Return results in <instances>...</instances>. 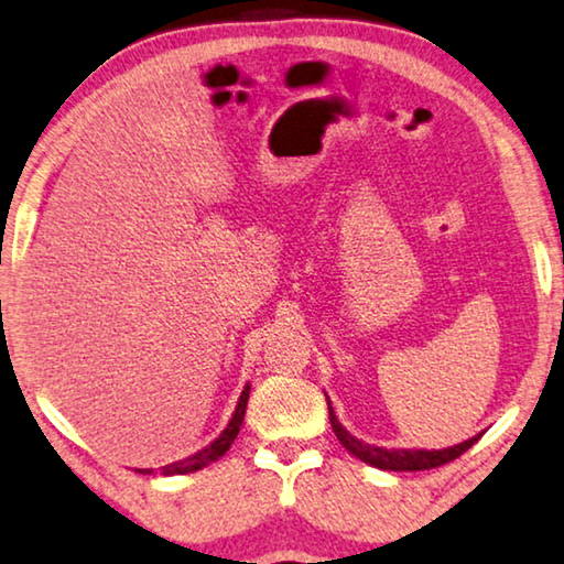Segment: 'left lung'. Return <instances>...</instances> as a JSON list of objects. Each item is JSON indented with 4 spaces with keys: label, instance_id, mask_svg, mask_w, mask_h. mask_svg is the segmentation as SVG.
Segmentation results:
<instances>
[{
    "label": "left lung",
    "instance_id": "left-lung-1",
    "mask_svg": "<svg viewBox=\"0 0 564 564\" xmlns=\"http://www.w3.org/2000/svg\"><path fill=\"white\" fill-rule=\"evenodd\" d=\"M327 411H330V423H333V431H335L337 441H340V444L348 448L352 456H358L360 462L376 466V469H386V471L436 469V466L454 462V458H458L464 452H469V448L481 436V433H479V436L464 441V444H456L452 448H441V452H421V448H380V446L362 444V441L350 436V433L340 426V421L335 419L330 401H327Z\"/></svg>",
    "mask_w": 564,
    "mask_h": 564
}]
</instances>
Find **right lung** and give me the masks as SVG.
<instances>
[{
	"label": "right lung",
	"instance_id": "obj_1",
	"mask_svg": "<svg viewBox=\"0 0 564 564\" xmlns=\"http://www.w3.org/2000/svg\"><path fill=\"white\" fill-rule=\"evenodd\" d=\"M247 401H249V386L245 388V391H241V398H239V403H237V411H234L231 421H229V426L221 431V436L216 438L214 444L206 446L204 452H198V454H194V456H188V458H184V462H173V464H169V466H161V474H163V476H173V474H192V471L204 469V466H209L212 462H216V458L227 454V452H229V446L234 444V438H237L241 421H245ZM135 471H141V474H153V469H135Z\"/></svg>",
	"mask_w": 564,
	"mask_h": 564
}]
</instances>
